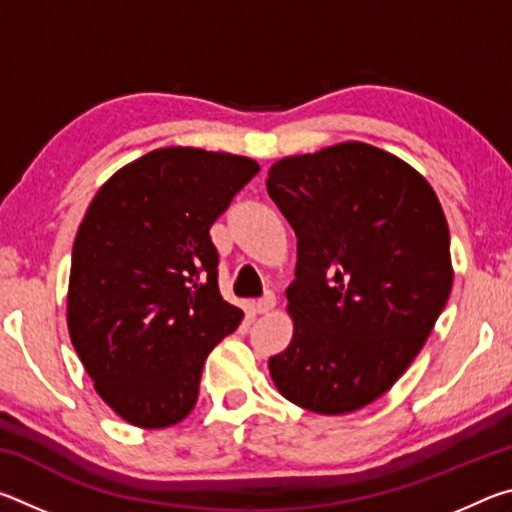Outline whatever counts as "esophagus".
<instances>
[{
  "instance_id": "esophagus-1",
  "label": "esophagus",
  "mask_w": 512,
  "mask_h": 512,
  "mask_svg": "<svg viewBox=\"0 0 512 512\" xmlns=\"http://www.w3.org/2000/svg\"><path fill=\"white\" fill-rule=\"evenodd\" d=\"M275 296H273V293H266V296L264 298H259L257 302H255V311H257V314H266V311H271L273 307H275Z\"/></svg>"
}]
</instances>
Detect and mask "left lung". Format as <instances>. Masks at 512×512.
I'll return each instance as SVG.
<instances>
[{"label":"left lung","mask_w":512,"mask_h":512,"mask_svg":"<svg viewBox=\"0 0 512 512\" xmlns=\"http://www.w3.org/2000/svg\"><path fill=\"white\" fill-rule=\"evenodd\" d=\"M266 189L298 237L296 329L271 377L307 411H359L404 375L447 305L443 207L418 171L363 142L275 162Z\"/></svg>","instance_id":"8db88e82"}]
</instances>
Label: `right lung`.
<instances>
[{
	"label": "right lung",
	"mask_w": 512,
	"mask_h": 512,
	"mask_svg": "<svg viewBox=\"0 0 512 512\" xmlns=\"http://www.w3.org/2000/svg\"><path fill=\"white\" fill-rule=\"evenodd\" d=\"M259 164L169 146L99 189L74 239L69 336L112 411L144 429L187 418L207 354L244 311L221 298L210 228Z\"/></svg>",
	"instance_id": "1"
}]
</instances>
